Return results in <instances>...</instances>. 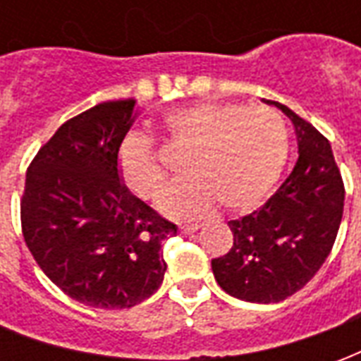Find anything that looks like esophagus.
Wrapping results in <instances>:
<instances>
[{
	"label": "esophagus",
	"instance_id": "esophagus-1",
	"mask_svg": "<svg viewBox=\"0 0 361 361\" xmlns=\"http://www.w3.org/2000/svg\"><path fill=\"white\" fill-rule=\"evenodd\" d=\"M199 230V224H183L180 226V234H193Z\"/></svg>",
	"mask_w": 361,
	"mask_h": 361
}]
</instances>
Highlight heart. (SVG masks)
I'll return each mask as SVG.
<instances>
[{
    "mask_svg": "<svg viewBox=\"0 0 361 361\" xmlns=\"http://www.w3.org/2000/svg\"><path fill=\"white\" fill-rule=\"evenodd\" d=\"M173 149L189 150L178 181L160 199V211L193 219L219 201L228 212H250L271 195L288 158V129L279 111L235 102H199L162 118ZM119 178L145 201L157 199L168 183L154 139L141 131L126 135L118 150Z\"/></svg>",
    "mask_w": 361,
    "mask_h": 361,
    "instance_id": "b5f03b06",
    "label": "heart"
}]
</instances>
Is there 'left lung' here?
Wrapping results in <instances>:
<instances>
[{
  "instance_id": "obj_1",
  "label": "left lung",
  "mask_w": 361,
  "mask_h": 361,
  "mask_svg": "<svg viewBox=\"0 0 361 361\" xmlns=\"http://www.w3.org/2000/svg\"><path fill=\"white\" fill-rule=\"evenodd\" d=\"M298 137V162L261 209L230 220L234 245L212 259L220 288L238 300L276 303L295 294L333 250L344 209V181L331 142L288 106Z\"/></svg>"
}]
</instances>
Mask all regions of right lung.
Listing matches in <instances>:
<instances>
[{"instance_id": "right-lung-1", "label": "right lung", "mask_w": 361, "mask_h": 361, "mask_svg": "<svg viewBox=\"0 0 361 361\" xmlns=\"http://www.w3.org/2000/svg\"><path fill=\"white\" fill-rule=\"evenodd\" d=\"M135 100L102 102L67 119L36 152L20 199L27 247L44 274L79 303L133 307L164 280L172 222L129 193L118 150Z\"/></svg>"}]
</instances>
